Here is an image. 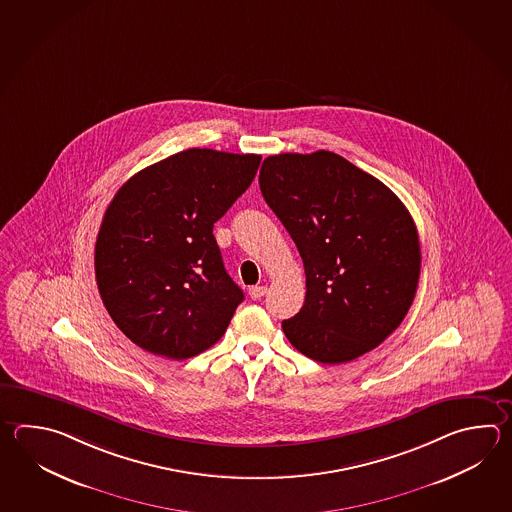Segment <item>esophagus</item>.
Returning <instances> with one entry per match:
<instances>
[{
  "instance_id": "obj_1",
  "label": "esophagus",
  "mask_w": 512,
  "mask_h": 512,
  "mask_svg": "<svg viewBox=\"0 0 512 512\" xmlns=\"http://www.w3.org/2000/svg\"><path fill=\"white\" fill-rule=\"evenodd\" d=\"M266 292H268L266 286H253V288H250V297L257 301V299H262V297L266 295Z\"/></svg>"
}]
</instances>
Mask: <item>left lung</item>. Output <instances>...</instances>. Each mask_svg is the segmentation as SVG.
<instances>
[{
    "label": "left lung",
    "instance_id": "obj_1",
    "mask_svg": "<svg viewBox=\"0 0 512 512\" xmlns=\"http://www.w3.org/2000/svg\"><path fill=\"white\" fill-rule=\"evenodd\" d=\"M259 184L306 273L303 308L282 321L288 341L324 365L381 345L418 290V230L405 204L332 151L268 157Z\"/></svg>",
    "mask_w": 512,
    "mask_h": 512
}]
</instances>
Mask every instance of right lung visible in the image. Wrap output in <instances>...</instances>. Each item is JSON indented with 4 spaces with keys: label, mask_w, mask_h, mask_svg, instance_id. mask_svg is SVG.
<instances>
[{
    "label": "right lung",
    "mask_w": 512,
    "mask_h": 512,
    "mask_svg": "<svg viewBox=\"0 0 512 512\" xmlns=\"http://www.w3.org/2000/svg\"><path fill=\"white\" fill-rule=\"evenodd\" d=\"M261 155L186 149L138 171L105 209L98 292L135 345L188 359L215 345L244 293L224 270L213 224L250 188Z\"/></svg>",
    "instance_id": "add662e5"
}]
</instances>
